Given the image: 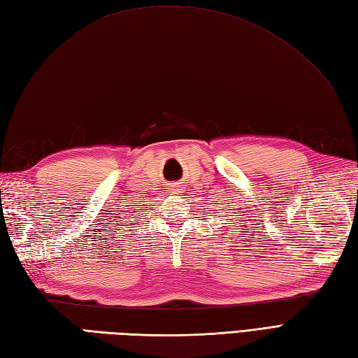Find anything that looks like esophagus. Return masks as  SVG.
Segmentation results:
<instances>
[{"label": "esophagus", "mask_w": 358, "mask_h": 358, "mask_svg": "<svg viewBox=\"0 0 358 358\" xmlns=\"http://www.w3.org/2000/svg\"><path fill=\"white\" fill-rule=\"evenodd\" d=\"M172 192H173V194H178V192H181V189H180L178 186H173V187H172Z\"/></svg>", "instance_id": "obj_1"}]
</instances>
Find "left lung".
<instances>
[{
    "mask_svg": "<svg viewBox=\"0 0 358 358\" xmlns=\"http://www.w3.org/2000/svg\"><path fill=\"white\" fill-rule=\"evenodd\" d=\"M229 210H231V209H229Z\"/></svg>",
    "mask_w": 358,
    "mask_h": 358,
    "instance_id": "8db88e82",
    "label": "left lung"
}]
</instances>
